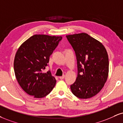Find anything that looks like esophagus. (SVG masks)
<instances>
[{"label":"esophagus","mask_w":123,"mask_h":123,"mask_svg":"<svg viewBox=\"0 0 123 123\" xmlns=\"http://www.w3.org/2000/svg\"><path fill=\"white\" fill-rule=\"evenodd\" d=\"M60 80H63L65 78V76H60Z\"/></svg>","instance_id":"34e87169"}]
</instances>
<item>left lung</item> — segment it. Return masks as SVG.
<instances>
[{
    "instance_id": "8db88e82",
    "label": "left lung",
    "mask_w": 123,
    "mask_h": 123,
    "mask_svg": "<svg viewBox=\"0 0 123 123\" xmlns=\"http://www.w3.org/2000/svg\"><path fill=\"white\" fill-rule=\"evenodd\" d=\"M76 54L77 77L70 85L74 96L89 98L101 90L108 76L109 60L104 46L88 34L66 35Z\"/></svg>"
}]
</instances>
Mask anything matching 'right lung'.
I'll return each mask as SVG.
<instances>
[{
    "mask_svg": "<svg viewBox=\"0 0 123 123\" xmlns=\"http://www.w3.org/2000/svg\"><path fill=\"white\" fill-rule=\"evenodd\" d=\"M61 39L62 37L34 35L18 50L14 62L15 74L21 88L29 95L42 98L55 86L56 80L50 71L42 72Z\"/></svg>",
    "mask_w": 123,
    "mask_h": 123,
    "instance_id": "add662e5",
    "label": "right lung"
}]
</instances>
